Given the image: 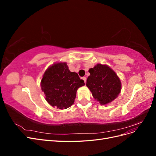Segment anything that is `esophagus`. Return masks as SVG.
<instances>
[{
    "label": "esophagus",
    "mask_w": 156,
    "mask_h": 156,
    "mask_svg": "<svg viewBox=\"0 0 156 156\" xmlns=\"http://www.w3.org/2000/svg\"><path fill=\"white\" fill-rule=\"evenodd\" d=\"M82 79H83V81H84V83H87V78H86V77H82Z\"/></svg>",
    "instance_id": "esophagus-1"
}]
</instances>
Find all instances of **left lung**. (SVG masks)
<instances>
[{
	"instance_id": "1",
	"label": "left lung",
	"mask_w": 156,
	"mask_h": 156,
	"mask_svg": "<svg viewBox=\"0 0 156 156\" xmlns=\"http://www.w3.org/2000/svg\"><path fill=\"white\" fill-rule=\"evenodd\" d=\"M88 72L90 75L87 86L100 104L105 105L116 98L121 90V82L114 71L106 65L98 64Z\"/></svg>"
}]
</instances>
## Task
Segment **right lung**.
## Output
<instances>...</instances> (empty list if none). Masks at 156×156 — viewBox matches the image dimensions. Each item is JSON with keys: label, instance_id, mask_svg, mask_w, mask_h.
Listing matches in <instances>:
<instances>
[{"label": "right lung", "instance_id": "1", "mask_svg": "<svg viewBox=\"0 0 156 156\" xmlns=\"http://www.w3.org/2000/svg\"><path fill=\"white\" fill-rule=\"evenodd\" d=\"M83 85V80L77 73L70 72L65 62L52 65L45 71L41 81L47 101L60 109L73 104L77 89Z\"/></svg>", "mask_w": 156, "mask_h": 156}]
</instances>
